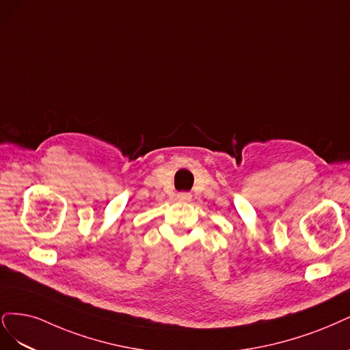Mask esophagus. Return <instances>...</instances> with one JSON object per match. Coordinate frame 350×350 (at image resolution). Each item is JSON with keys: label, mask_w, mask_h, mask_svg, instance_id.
<instances>
[{"label": "esophagus", "mask_w": 350, "mask_h": 350, "mask_svg": "<svg viewBox=\"0 0 350 350\" xmlns=\"http://www.w3.org/2000/svg\"><path fill=\"white\" fill-rule=\"evenodd\" d=\"M190 199H191V195L186 193V191H182V193H177V200H180V202H190Z\"/></svg>", "instance_id": "34e87169"}]
</instances>
